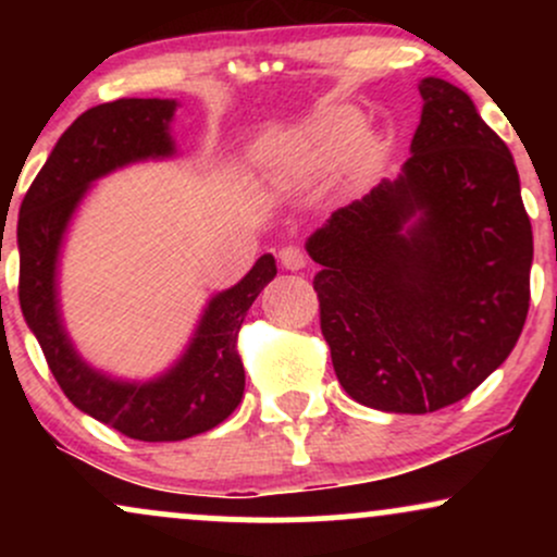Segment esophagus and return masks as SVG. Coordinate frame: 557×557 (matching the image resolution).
I'll return each instance as SVG.
<instances>
[{
  "label": "esophagus",
  "mask_w": 557,
  "mask_h": 557,
  "mask_svg": "<svg viewBox=\"0 0 557 557\" xmlns=\"http://www.w3.org/2000/svg\"><path fill=\"white\" fill-rule=\"evenodd\" d=\"M280 264H283L285 270L298 272V270H304V267H309V257H306L304 248L285 246V248H280Z\"/></svg>",
  "instance_id": "esophagus-1"
}]
</instances>
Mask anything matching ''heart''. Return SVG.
Masks as SVG:
<instances>
[{
    "label": "heart",
    "mask_w": 557,
    "mask_h": 557,
    "mask_svg": "<svg viewBox=\"0 0 557 557\" xmlns=\"http://www.w3.org/2000/svg\"><path fill=\"white\" fill-rule=\"evenodd\" d=\"M363 133V120L356 110L322 112L285 136L270 138L259 146V162L272 181L283 185H306L327 175L356 151ZM359 164L369 168L376 159V144L363 140Z\"/></svg>",
    "instance_id": "obj_1"
}]
</instances>
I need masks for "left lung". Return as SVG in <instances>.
Segmentation results:
<instances>
[{"instance_id": "1", "label": "left lung", "mask_w": 557, "mask_h": 557, "mask_svg": "<svg viewBox=\"0 0 557 557\" xmlns=\"http://www.w3.org/2000/svg\"><path fill=\"white\" fill-rule=\"evenodd\" d=\"M398 181L332 212L306 243L319 324L345 393L430 413L474 393L519 343L534 240L508 146L443 78Z\"/></svg>"}]
</instances>
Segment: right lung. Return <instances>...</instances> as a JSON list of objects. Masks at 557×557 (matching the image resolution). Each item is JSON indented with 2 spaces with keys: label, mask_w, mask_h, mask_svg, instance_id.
I'll use <instances>...</instances> for the list:
<instances>
[{
  "label": "right lung",
  "mask_w": 557,
  "mask_h": 557,
  "mask_svg": "<svg viewBox=\"0 0 557 557\" xmlns=\"http://www.w3.org/2000/svg\"><path fill=\"white\" fill-rule=\"evenodd\" d=\"M172 114L175 101L170 99H117L83 112L57 140L17 216V296L57 385L83 413L144 443H175L209 432L238 408L246 387L238 356L240 324L277 274L272 253H264L238 285L209 300L183 359L151 382L110 380L75 354L57 309L62 235L96 177L175 151Z\"/></svg>",
  "instance_id": "right-lung-1"
}]
</instances>
